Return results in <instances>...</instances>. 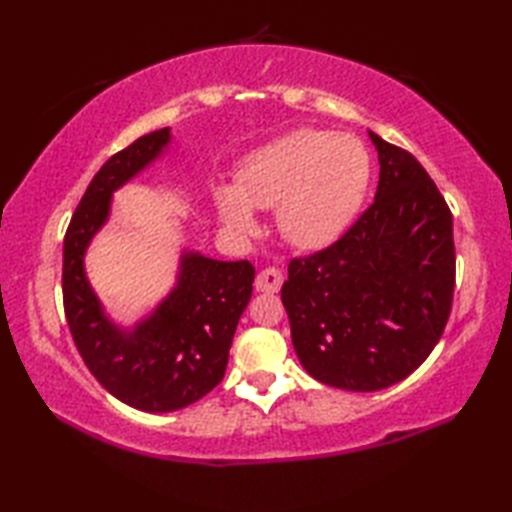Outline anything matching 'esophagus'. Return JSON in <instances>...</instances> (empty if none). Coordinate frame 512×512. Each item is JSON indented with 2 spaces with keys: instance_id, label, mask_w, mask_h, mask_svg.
Segmentation results:
<instances>
[{
  "instance_id": "34e87169",
  "label": "esophagus",
  "mask_w": 512,
  "mask_h": 512,
  "mask_svg": "<svg viewBox=\"0 0 512 512\" xmlns=\"http://www.w3.org/2000/svg\"><path fill=\"white\" fill-rule=\"evenodd\" d=\"M281 284H284V273H281V270L275 266L264 268L255 279V288L259 292H277L281 288Z\"/></svg>"
}]
</instances>
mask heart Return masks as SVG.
Listing matches in <instances>:
<instances>
[{"mask_svg":"<svg viewBox=\"0 0 512 512\" xmlns=\"http://www.w3.org/2000/svg\"><path fill=\"white\" fill-rule=\"evenodd\" d=\"M369 158L358 140L299 129L257 149L235 173V189L215 191L217 211L233 233H250V206L277 209L292 244L319 248L339 237L363 202Z\"/></svg>","mask_w":512,"mask_h":512,"instance_id":"1","label":"heart"}]
</instances>
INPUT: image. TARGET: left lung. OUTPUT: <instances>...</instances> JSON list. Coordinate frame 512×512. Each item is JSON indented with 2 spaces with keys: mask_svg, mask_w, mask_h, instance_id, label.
<instances>
[{
  "mask_svg": "<svg viewBox=\"0 0 512 512\" xmlns=\"http://www.w3.org/2000/svg\"><path fill=\"white\" fill-rule=\"evenodd\" d=\"M374 202L317 253L295 257L281 301L292 345L319 383L378 391L427 361L455 288L453 215L407 149L374 132Z\"/></svg>",
  "mask_w": 512,
  "mask_h": 512,
  "instance_id": "obj_1",
  "label": "left lung"
}]
</instances>
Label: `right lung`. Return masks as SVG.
I'll list each match as a JSON object with an SVG mask.
<instances>
[{"mask_svg": "<svg viewBox=\"0 0 512 512\" xmlns=\"http://www.w3.org/2000/svg\"><path fill=\"white\" fill-rule=\"evenodd\" d=\"M169 140L165 127L116 151L85 189L63 237V310L76 350L112 396L151 413L187 407L224 378L255 279L248 259L217 262L184 253L178 286L132 332L118 330L103 314L83 273L85 248L107 220L112 191L145 169Z\"/></svg>", "mask_w": 512, "mask_h": 512, "instance_id": "obj_1", "label": "right lung"}]
</instances>
